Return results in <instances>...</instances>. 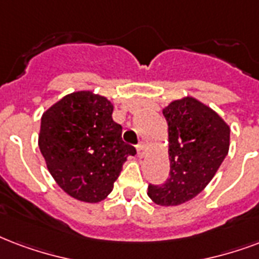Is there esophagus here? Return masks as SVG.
<instances>
[{
  "label": "esophagus",
  "mask_w": 259,
  "mask_h": 259,
  "mask_svg": "<svg viewBox=\"0 0 259 259\" xmlns=\"http://www.w3.org/2000/svg\"><path fill=\"white\" fill-rule=\"evenodd\" d=\"M147 151H148V148H147V145H145V143L138 144V145H137L138 157H144V156L147 155Z\"/></svg>",
  "instance_id": "esophagus-1"
}]
</instances>
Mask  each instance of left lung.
Returning a JSON list of instances; mask_svg holds the SVG:
<instances>
[{
    "mask_svg": "<svg viewBox=\"0 0 259 259\" xmlns=\"http://www.w3.org/2000/svg\"><path fill=\"white\" fill-rule=\"evenodd\" d=\"M168 125L169 178L149 185L155 204L177 206L200 194L230 149V126L212 108L194 98L174 100L163 108Z\"/></svg>",
    "mask_w": 259,
    "mask_h": 259,
    "instance_id": "left-lung-1",
    "label": "left lung"
}]
</instances>
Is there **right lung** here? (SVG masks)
Segmentation results:
<instances>
[{
    "mask_svg": "<svg viewBox=\"0 0 259 259\" xmlns=\"http://www.w3.org/2000/svg\"><path fill=\"white\" fill-rule=\"evenodd\" d=\"M114 106L91 91L73 92L42 115L39 149L58 186L84 202H100L112 191L127 156Z\"/></svg>",
    "mask_w": 259,
    "mask_h": 259,
    "instance_id": "obj_1",
    "label": "right lung"
}]
</instances>
